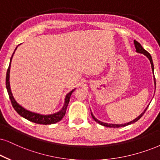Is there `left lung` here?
<instances>
[{
	"instance_id": "8db88e82",
	"label": "left lung",
	"mask_w": 160,
	"mask_h": 160,
	"mask_svg": "<svg viewBox=\"0 0 160 160\" xmlns=\"http://www.w3.org/2000/svg\"><path fill=\"white\" fill-rule=\"evenodd\" d=\"M134 46H135V48H136V52H137V53H140V54H144L145 56H146L148 58L149 61H150L151 62V69H152V72H153V71H154V67H153V60H152V58H151V54L148 52L146 50L144 49V48H142V46H141V44L138 43V42L137 41V40H134ZM153 82H154V87H155V89H156V81H155V78H154V74H153ZM155 92V91H154ZM148 107V106L146 108H145V109L144 111H143L142 113H141L139 115L138 117H137V118H135L134 120H131L130 121V122H126V123H123V124H113V123H107V122H102V121L99 120H98V119L96 118L94 116V114H93V113L91 112V114H92V118L94 119V121H96L97 122L99 123V124L103 125V126H106V127H109V128H119V127H122V126H126V125H130V124H132V123H134L136 122L137 120H139V119L142 117V116L143 114H144V113L145 112V111L147 110Z\"/></svg>"
}]
</instances>
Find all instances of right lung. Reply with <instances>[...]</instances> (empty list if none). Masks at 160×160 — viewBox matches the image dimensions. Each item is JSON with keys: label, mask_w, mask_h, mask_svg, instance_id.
<instances>
[{"label": "right lung", "mask_w": 160, "mask_h": 160, "mask_svg": "<svg viewBox=\"0 0 160 160\" xmlns=\"http://www.w3.org/2000/svg\"><path fill=\"white\" fill-rule=\"evenodd\" d=\"M19 45H21V44H19ZM18 46L15 48V49L13 52L11 58H10L9 68H8V69H7V77H6V87H7L8 94H9V99H10V100H11L13 108H15V110L18 112V114L21 115V117H23V118H25V119H26V120L31 121V122L37 123V124L48 125V124H54V123L59 122V121L61 120L63 118V117L65 116L66 108H67L68 102H69L71 95H72V93L74 92V91L75 90V88L72 89L71 92H68V94L66 95L65 100H64V103H63V106H62V108L60 109L59 112L54 113V114H39V113L32 112H31V111H29V110H27V109L24 108L23 107L18 103L17 101L15 100V99L14 98L13 94H12V91H11V87H10V82H9L10 67H11L12 59L13 55H14V54H15V52L16 51V49H17Z\"/></svg>", "instance_id": "obj_1"}]
</instances>
